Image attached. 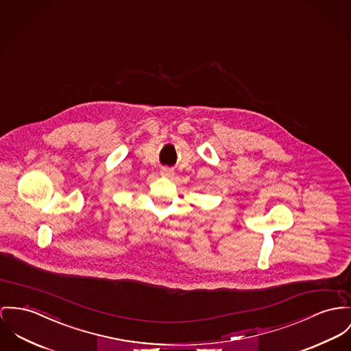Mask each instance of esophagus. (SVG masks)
Listing matches in <instances>:
<instances>
[{
  "label": "esophagus",
  "mask_w": 351,
  "mask_h": 351,
  "mask_svg": "<svg viewBox=\"0 0 351 351\" xmlns=\"http://www.w3.org/2000/svg\"><path fill=\"white\" fill-rule=\"evenodd\" d=\"M160 175L162 176H165V178H171L172 175H173V172H172V169H169V168H162V171H160Z\"/></svg>",
  "instance_id": "obj_1"
}]
</instances>
